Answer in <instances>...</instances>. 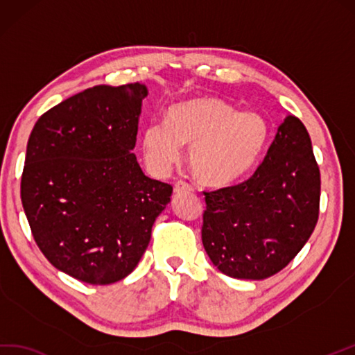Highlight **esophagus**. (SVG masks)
<instances>
[{
  "label": "esophagus",
  "mask_w": 355,
  "mask_h": 355,
  "mask_svg": "<svg viewBox=\"0 0 355 355\" xmlns=\"http://www.w3.org/2000/svg\"><path fill=\"white\" fill-rule=\"evenodd\" d=\"M194 188L191 185H188L187 182H176L175 184V194H184V193H193Z\"/></svg>",
  "instance_id": "34e87169"
}]
</instances>
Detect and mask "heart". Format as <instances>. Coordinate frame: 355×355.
<instances>
[{"instance_id":"obj_1","label":"heart","mask_w":355,"mask_h":355,"mask_svg":"<svg viewBox=\"0 0 355 355\" xmlns=\"http://www.w3.org/2000/svg\"><path fill=\"white\" fill-rule=\"evenodd\" d=\"M269 128L261 115L239 112L214 97L173 106L165 123L153 121L143 132V152L150 167L167 173L190 144L188 162L194 178L222 188L244 178L261 155Z\"/></svg>"}]
</instances>
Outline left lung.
Returning <instances> with one entry per match:
<instances>
[{"label": "left lung", "instance_id": "1", "mask_svg": "<svg viewBox=\"0 0 355 355\" xmlns=\"http://www.w3.org/2000/svg\"><path fill=\"white\" fill-rule=\"evenodd\" d=\"M203 194L202 243L220 272L264 279L284 269L319 217L320 173L302 121L284 118L248 180Z\"/></svg>", "mask_w": 355, "mask_h": 355}]
</instances>
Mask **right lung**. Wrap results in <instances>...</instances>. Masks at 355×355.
<instances>
[{"mask_svg":"<svg viewBox=\"0 0 355 355\" xmlns=\"http://www.w3.org/2000/svg\"><path fill=\"white\" fill-rule=\"evenodd\" d=\"M147 86L98 85L51 107L27 143L21 200L49 261L94 286L133 272L173 188L147 178L137 156Z\"/></svg>","mask_w":355,"mask_h":355,"instance_id":"right-lung-1","label":"right lung"}]
</instances>
